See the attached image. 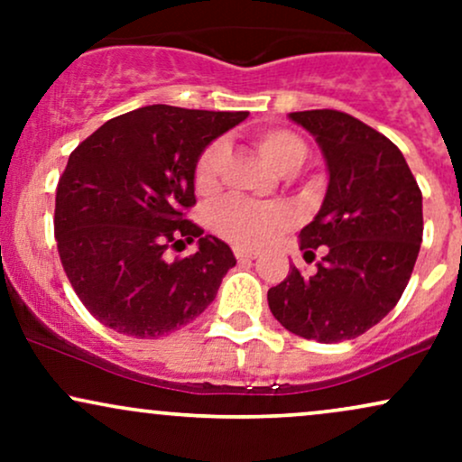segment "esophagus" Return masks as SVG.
Segmentation results:
<instances>
[{
    "label": "esophagus",
    "instance_id": "34e87169",
    "mask_svg": "<svg viewBox=\"0 0 462 462\" xmlns=\"http://www.w3.org/2000/svg\"><path fill=\"white\" fill-rule=\"evenodd\" d=\"M235 256H236V261L245 263V261H254V258H258V252H252V249H243V247H235Z\"/></svg>",
    "mask_w": 462,
    "mask_h": 462
}]
</instances>
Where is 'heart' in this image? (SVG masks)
<instances>
[{
    "label": "heart",
    "mask_w": 462,
    "mask_h": 462,
    "mask_svg": "<svg viewBox=\"0 0 462 462\" xmlns=\"http://www.w3.org/2000/svg\"><path fill=\"white\" fill-rule=\"evenodd\" d=\"M256 150L273 164L278 171L291 173L304 164L309 150L306 143L293 132L282 128H263L252 134ZM227 150L224 141H213L199 153L195 162L193 182L199 193H210L219 184ZM289 224V213L280 204H256V201L230 198L221 201L210 215V226L226 241L236 247L256 249L267 245Z\"/></svg>",
    "instance_id": "obj_1"
}]
</instances>
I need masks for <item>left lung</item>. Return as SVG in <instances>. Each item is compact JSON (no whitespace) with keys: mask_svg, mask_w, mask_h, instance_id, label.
<instances>
[{"mask_svg":"<svg viewBox=\"0 0 462 462\" xmlns=\"http://www.w3.org/2000/svg\"><path fill=\"white\" fill-rule=\"evenodd\" d=\"M291 119L317 136L330 182L321 210L300 232L304 258L326 256L315 275L291 267L267 293L289 332L319 343L356 338L393 310L423 236L421 189L384 134L341 110H301Z\"/></svg>","mask_w":462,"mask_h":462,"instance_id":"obj_1","label":"left lung"}]
</instances>
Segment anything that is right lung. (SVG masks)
<instances>
[{
	"instance_id": "add662e5",
	"label": "right lung",
	"mask_w": 462,
	"mask_h": 462,
	"mask_svg": "<svg viewBox=\"0 0 462 462\" xmlns=\"http://www.w3.org/2000/svg\"><path fill=\"white\" fill-rule=\"evenodd\" d=\"M245 116L143 106L106 121L71 152L56 187V245L79 301L106 328L156 338L215 300L236 261L187 217L193 171L204 147ZM195 237L198 253L168 258Z\"/></svg>"
}]
</instances>
